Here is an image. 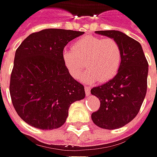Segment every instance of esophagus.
<instances>
[{
	"mask_svg": "<svg viewBox=\"0 0 157 157\" xmlns=\"http://www.w3.org/2000/svg\"><path fill=\"white\" fill-rule=\"evenodd\" d=\"M84 90H85L86 95H90V87H85Z\"/></svg>",
	"mask_w": 157,
	"mask_h": 157,
	"instance_id": "obj_1",
	"label": "esophagus"
}]
</instances>
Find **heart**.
I'll return each mask as SVG.
<instances>
[{
	"mask_svg": "<svg viewBox=\"0 0 157 157\" xmlns=\"http://www.w3.org/2000/svg\"><path fill=\"white\" fill-rule=\"evenodd\" d=\"M66 68L71 76L79 79L86 67L90 70L82 77L84 82L92 83L99 80L105 82L118 73L122 59L120 46L113 38H103L88 35L62 53Z\"/></svg>",
	"mask_w": 157,
	"mask_h": 157,
	"instance_id": "heart-1",
	"label": "heart"
}]
</instances>
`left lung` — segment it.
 Wrapping results in <instances>:
<instances>
[{
  "label": "left lung",
  "instance_id": "left-lung-1",
  "mask_svg": "<svg viewBox=\"0 0 157 157\" xmlns=\"http://www.w3.org/2000/svg\"><path fill=\"white\" fill-rule=\"evenodd\" d=\"M97 34L113 38L122 52L117 75L105 84L94 87L91 94L100 100L92 121L104 129H117L138 114L147 93L148 64L140 44L119 31H98Z\"/></svg>",
  "mask_w": 157,
  "mask_h": 157
}]
</instances>
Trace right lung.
<instances>
[{
    "label": "right lung",
    "instance_id": "obj_1",
    "mask_svg": "<svg viewBox=\"0 0 157 157\" xmlns=\"http://www.w3.org/2000/svg\"><path fill=\"white\" fill-rule=\"evenodd\" d=\"M83 33L45 29L29 35L17 49L10 92L16 112L30 126L60 127L72 104L85 98L84 87L72 77L62 59L67 44Z\"/></svg>",
    "mask_w": 157,
    "mask_h": 157
}]
</instances>
